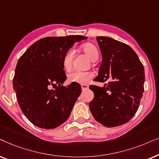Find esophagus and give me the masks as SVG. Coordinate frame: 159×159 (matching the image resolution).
Returning <instances> with one entry per match:
<instances>
[{
  "mask_svg": "<svg viewBox=\"0 0 159 159\" xmlns=\"http://www.w3.org/2000/svg\"><path fill=\"white\" fill-rule=\"evenodd\" d=\"M81 88L83 91L87 90L89 89V85H87V84H81Z\"/></svg>",
  "mask_w": 159,
  "mask_h": 159,
  "instance_id": "esophagus-1",
  "label": "esophagus"
}]
</instances>
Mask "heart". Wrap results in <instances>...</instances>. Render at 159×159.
I'll use <instances>...</instances> for the list:
<instances>
[{
    "mask_svg": "<svg viewBox=\"0 0 159 159\" xmlns=\"http://www.w3.org/2000/svg\"><path fill=\"white\" fill-rule=\"evenodd\" d=\"M81 49L93 62L98 58L99 53L96 46L92 43H85L81 46ZM73 60V50L69 49L64 54L62 58V66L65 70L69 71L72 68ZM94 76V73L91 71L75 70L67 75V80L70 83L86 84Z\"/></svg>",
    "mask_w": 159,
    "mask_h": 159,
    "instance_id": "obj_1",
    "label": "heart"
}]
</instances>
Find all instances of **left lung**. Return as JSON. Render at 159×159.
<instances>
[{"label":"left lung","instance_id":"obj_1","mask_svg":"<svg viewBox=\"0 0 159 159\" xmlns=\"http://www.w3.org/2000/svg\"><path fill=\"white\" fill-rule=\"evenodd\" d=\"M102 62L95 81H108L102 87L91 85L94 99L89 109L107 127L128 122L138 110L144 92L145 70L130 46L111 38L97 37Z\"/></svg>","mask_w":159,"mask_h":159}]
</instances>
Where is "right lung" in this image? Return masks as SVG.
<instances>
[{"label":"right lung","mask_w":159,"mask_h":159,"mask_svg":"<svg viewBox=\"0 0 159 159\" xmlns=\"http://www.w3.org/2000/svg\"><path fill=\"white\" fill-rule=\"evenodd\" d=\"M86 39L81 35L43 38L30 46L19 60L14 90L23 113L35 126L54 129L69 118L81 87L75 83L62 86L67 78L62 58L74 43ZM51 85L58 87L50 90Z\"/></svg>","instance_id":"right-lung-1"}]
</instances>
